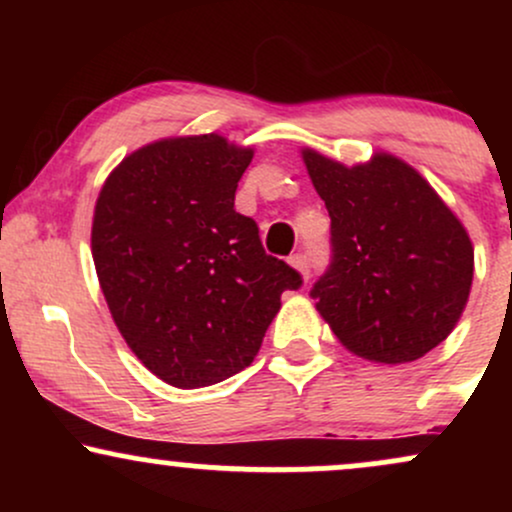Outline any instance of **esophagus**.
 <instances>
[{
	"instance_id": "1",
	"label": "esophagus",
	"mask_w": 512,
	"mask_h": 512,
	"mask_svg": "<svg viewBox=\"0 0 512 512\" xmlns=\"http://www.w3.org/2000/svg\"><path fill=\"white\" fill-rule=\"evenodd\" d=\"M289 264H291L293 269H296L298 274L303 276V279H308V257H305V255H301V252H298V255L289 257Z\"/></svg>"
}]
</instances>
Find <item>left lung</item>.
<instances>
[{"label":"left lung","mask_w":512,"mask_h":512,"mask_svg":"<svg viewBox=\"0 0 512 512\" xmlns=\"http://www.w3.org/2000/svg\"><path fill=\"white\" fill-rule=\"evenodd\" d=\"M301 156L332 219V267L310 291L317 313L366 361L399 366L436 349L472 291L467 228L419 170L387 151L356 166L310 146Z\"/></svg>","instance_id":"obj_1"}]
</instances>
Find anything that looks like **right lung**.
I'll return each mask as SVG.
<instances>
[{"label": "right lung", "mask_w": 512, "mask_h": 512, "mask_svg": "<svg viewBox=\"0 0 512 512\" xmlns=\"http://www.w3.org/2000/svg\"><path fill=\"white\" fill-rule=\"evenodd\" d=\"M255 151L221 134L132 151L96 199L91 252L117 330L163 383L195 390L255 361L301 274L233 209Z\"/></svg>", "instance_id": "right-lung-1"}]
</instances>
